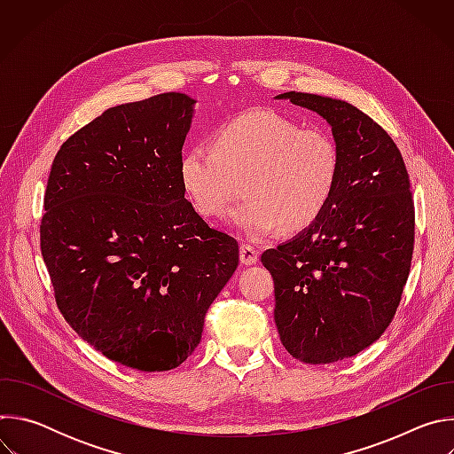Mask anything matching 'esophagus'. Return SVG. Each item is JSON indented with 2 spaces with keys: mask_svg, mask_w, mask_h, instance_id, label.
Returning <instances> with one entry per match:
<instances>
[{
  "mask_svg": "<svg viewBox=\"0 0 454 454\" xmlns=\"http://www.w3.org/2000/svg\"><path fill=\"white\" fill-rule=\"evenodd\" d=\"M256 261H258V249L251 244H242L240 246V262L244 266H253V264H256Z\"/></svg>",
  "mask_w": 454,
  "mask_h": 454,
  "instance_id": "34e87169",
  "label": "esophagus"
}]
</instances>
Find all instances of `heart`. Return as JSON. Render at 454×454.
I'll return each mask as SVG.
<instances>
[{
  "label": "heart",
  "instance_id": "heart-1",
  "mask_svg": "<svg viewBox=\"0 0 454 454\" xmlns=\"http://www.w3.org/2000/svg\"><path fill=\"white\" fill-rule=\"evenodd\" d=\"M340 172L334 140L321 129L300 125L273 109H251L215 133L214 145L184 151L179 177L192 208L221 217L244 179V198L231 224L251 239H264L284 224L298 231L325 210Z\"/></svg>",
  "mask_w": 454,
  "mask_h": 454
}]
</instances>
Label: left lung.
Returning a JSON list of instances; mask_svg holds the SVG:
<instances>
[{"instance_id":"8db88e82","label":"left lung","mask_w":454,"mask_h":454,"mask_svg":"<svg viewBox=\"0 0 454 454\" xmlns=\"http://www.w3.org/2000/svg\"><path fill=\"white\" fill-rule=\"evenodd\" d=\"M275 98L327 120L340 153L325 210L261 256L282 345L301 363L327 364L370 347L395 316L413 254L410 177L390 135L356 106L296 91Z\"/></svg>"}]
</instances>
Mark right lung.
<instances>
[{
  "label": "right lung",
  "mask_w": 454,
  "mask_h": 454,
  "mask_svg": "<svg viewBox=\"0 0 454 454\" xmlns=\"http://www.w3.org/2000/svg\"><path fill=\"white\" fill-rule=\"evenodd\" d=\"M196 100L163 93L104 111L59 149L41 251L72 329L142 372L179 366L239 266V244L184 198L179 163Z\"/></svg>",
  "instance_id": "add662e5"
}]
</instances>
